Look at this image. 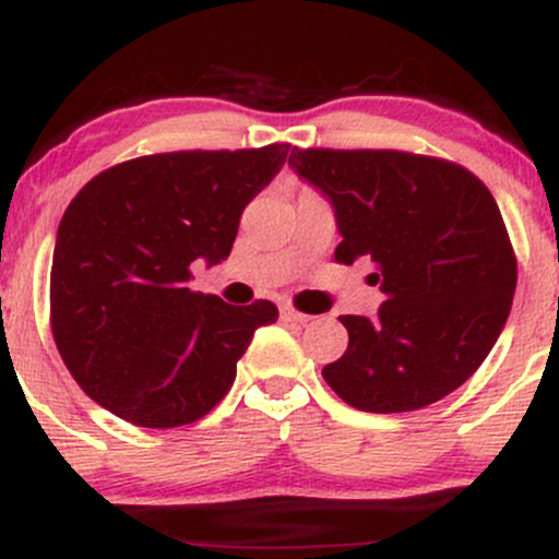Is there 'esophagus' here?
I'll return each mask as SVG.
<instances>
[{"mask_svg": "<svg viewBox=\"0 0 559 559\" xmlns=\"http://www.w3.org/2000/svg\"><path fill=\"white\" fill-rule=\"evenodd\" d=\"M281 320H286V323H307L310 316H305V312L294 310L292 305H281Z\"/></svg>", "mask_w": 559, "mask_h": 559, "instance_id": "obj_1", "label": "esophagus"}]
</instances>
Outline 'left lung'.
Masks as SVG:
<instances>
[{"mask_svg": "<svg viewBox=\"0 0 559 559\" xmlns=\"http://www.w3.org/2000/svg\"><path fill=\"white\" fill-rule=\"evenodd\" d=\"M288 165L329 194L333 260L370 265L386 301L342 316L349 346L325 383L365 413H409L471 378L502 333L518 260L491 191L441 157L400 150H299Z\"/></svg>", "mask_w": 559, "mask_h": 559, "instance_id": "left-lung-1", "label": "left lung"}]
</instances>
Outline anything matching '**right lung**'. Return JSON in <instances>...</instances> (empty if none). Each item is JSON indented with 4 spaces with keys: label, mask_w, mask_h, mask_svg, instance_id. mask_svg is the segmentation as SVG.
Returning <instances> with one entry per match:
<instances>
[{
    "label": "right lung",
    "mask_w": 559,
    "mask_h": 559,
    "mask_svg": "<svg viewBox=\"0 0 559 559\" xmlns=\"http://www.w3.org/2000/svg\"><path fill=\"white\" fill-rule=\"evenodd\" d=\"M288 144L144 155L94 176L57 228L49 323L62 362L133 426L176 428L234 386L267 299L230 307L191 292V262L226 260L239 217L284 168Z\"/></svg>",
    "instance_id": "obj_1"
}]
</instances>
